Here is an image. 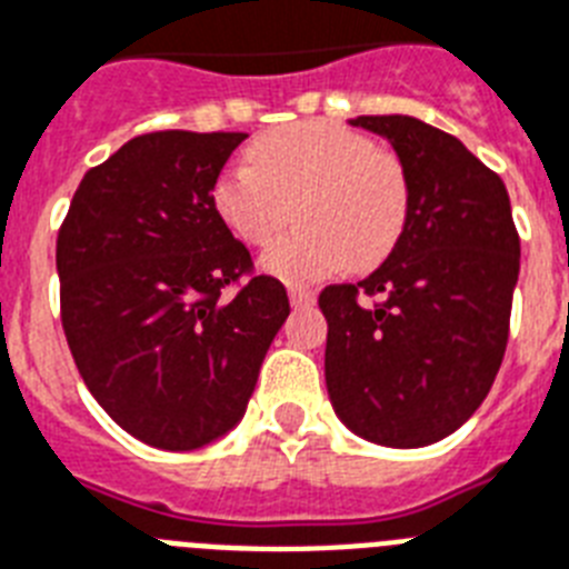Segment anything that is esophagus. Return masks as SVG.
Masks as SVG:
<instances>
[{
    "instance_id": "obj_1",
    "label": "esophagus",
    "mask_w": 569,
    "mask_h": 569,
    "mask_svg": "<svg viewBox=\"0 0 569 569\" xmlns=\"http://www.w3.org/2000/svg\"><path fill=\"white\" fill-rule=\"evenodd\" d=\"M289 300H292L295 309H307L315 303V292L307 289V286H292V289H289Z\"/></svg>"
}]
</instances>
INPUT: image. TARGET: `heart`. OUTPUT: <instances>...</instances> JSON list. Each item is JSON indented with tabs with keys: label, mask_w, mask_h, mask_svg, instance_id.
Here are the masks:
<instances>
[{
	"label": "heart",
	"mask_w": 569,
	"mask_h": 569,
	"mask_svg": "<svg viewBox=\"0 0 569 569\" xmlns=\"http://www.w3.org/2000/svg\"><path fill=\"white\" fill-rule=\"evenodd\" d=\"M408 204L399 159L329 121L266 132L213 184L219 219L246 246H269L298 208L303 228L262 254V269L295 286L376 269L402 237Z\"/></svg>",
	"instance_id": "heart-1"
}]
</instances>
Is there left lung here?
Masks as SVG:
<instances>
[{"label":"left lung","instance_id":"1","mask_svg":"<svg viewBox=\"0 0 569 569\" xmlns=\"http://www.w3.org/2000/svg\"><path fill=\"white\" fill-rule=\"evenodd\" d=\"M408 176V222L361 283L327 286L329 402L356 437L422 448L480 408L509 338L520 240L498 173L410 114H361ZM358 293L373 297L361 305Z\"/></svg>","mask_w":569,"mask_h":569}]
</instances>
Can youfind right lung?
I'll return each instance as SVG.
<instances>
[{
    "label": "right lung",
    "instance_id": "right-lung-1",
    "mask_svg": "<svg viewBox=\"0 0 569 569\" xmlns=\"http://www.w3.org/2000/svg\"><path fill=\"white\" fill-rule=\"evenodd\" d=\"M246 132H147L83 176L57 233L60 315L89 393L152 448L226 437L289 318L274 277L219 219L213 184Z\"/></svg>",
    "mask_w": 569,
    "mask_h": 569
}]
</instances>
